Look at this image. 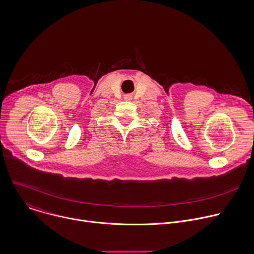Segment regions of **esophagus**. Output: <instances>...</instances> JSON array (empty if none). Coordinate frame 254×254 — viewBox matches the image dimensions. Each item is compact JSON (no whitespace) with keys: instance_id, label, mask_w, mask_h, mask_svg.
<instances>
[{"instance_id":"obj_1","label":"esophagus","mask_w":254,"mask_h":254,"mask_svg":"<svg viewBox=\"0 0 254 254\" xmlns=\"http://www.w3.org/2000/svg\"><path fill=\"white\" fill-rule=\"evenodd\" d=\"M127 100H130V99H131V98H130V97H127Z\"/></svg>"}]
</instances>
